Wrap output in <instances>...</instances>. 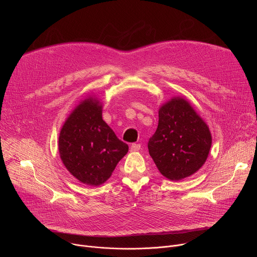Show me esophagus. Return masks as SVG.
I'll return each instance as SVG.
<instances>
[{
  "mask_svg": "<svg viewBox=\"0 0 257 257\" xmlns=\"http://www.w3.org/2000/svg\"><path fill=\"white\" fill-rule=\"evenodd\" d=\"M140 150V144L138 143H132L130 146V151L131 152H138Z\"/></svg>",
  "mask_w": 257,
  "mask_h": 257,
  "instance_id": "obj_1",
  "label": "esophagus"
}]
</instances>
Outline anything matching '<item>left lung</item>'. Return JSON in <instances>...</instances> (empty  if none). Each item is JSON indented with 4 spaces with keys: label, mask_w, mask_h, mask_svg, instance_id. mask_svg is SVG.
<instances>
[{
    "label": "left lung",
    "mask_w": 257,
    "mask_h": 257,
    "mask_svg": "<svg viewBox=\"0 0 257 257\" xmlns=\"http://www.w3.org/2000/svg\"><path fill=\"white\" fill-rule=\"evenodd\" d=\"M211 146L207 125L184 98L176 97L159 111V125L148 148L159 171L172 181L197 172Z\"/></svg>",
    "instance_id": "left-lung-1"
}]
</instances>
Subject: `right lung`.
I'll return each mask as SVG.
<instances>
[{
	"label": "right lung",
	"mask_w": 257,
	"mask_h": 257,
	"mask_svg": "<svg viewBox=\"0 0 257 257\" xmlns=\"http://www.w3.org/2000/svg\"><path fill=\"white\" fill-rule=\"evenodd\" d=\"M59 153L76 179L86 185L98 186L111 177L128 153V145L102 120L101 105L90 97L66 120L59 136Z\"/></svg>",
	"instance_id": "add662e5"
}]
</instances>
